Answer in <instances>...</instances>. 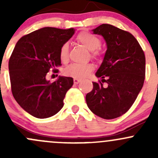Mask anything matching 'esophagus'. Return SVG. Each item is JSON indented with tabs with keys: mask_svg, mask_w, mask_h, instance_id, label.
<instances>
[{
	"mask_svg": "<svg viewBox=\"0 0 158 158\" xmlns=\"http://www.w3.org/2000/svg\"><path fill=\"white\" fill-rule=\"evenodd\" d=\"M73 82H74V84H76H76H79V82H81V80L80 79H73Z\"/></svg>",
	"mask_w": 158,
	"mask_h": 158,
	"instance_id": "1",
	"label": "esophagus"
}]
</instances>
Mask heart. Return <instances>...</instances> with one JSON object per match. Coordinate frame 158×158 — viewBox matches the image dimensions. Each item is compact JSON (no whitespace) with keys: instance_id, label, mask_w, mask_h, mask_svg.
<instances>
[{"instance_id":"obj_1","label":"heart","mask_w":158,"mask_h":158,"mask_svg":"<svg viewBox=\"0 0 158 158\" xmlns=\"http://www.w3.org/2000/svg\"><path fill=\"white\" fill-rule=\"evenodd\" d=\"M76 40L83 45L85 48L92 51V56L96 57L100 56L101 52L98 49L101 44L99 38L89 32H81L76 36ZM60 59L62 63H66L69 57V44L65 43L61 46L59 52ZM94 66L91 63L88 64H72L65 69V74L67 76L75 79H84L94 69Z\"/></svg>"}]
</instances>
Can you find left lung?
I'll return each mask as SVG.
<instances>
[{"mask_svg":"<svg viewBox=\"0 0 158 158\" xmlns=\"http://www.w3.org/2000/svg\"><path fill=\"white\" fill-rule=\"evenodd\" d=\"M106 40L107 50L95 76L102 80L93 82L85 96L89 109L104 119L120 117L128 111L144 85L145 56L135 36L110 24L92 30ZM106 82L107 86H103Z\"/></svg>","mask_w":158,"mask_h":158,"instance_id":"left-lung-1","label":"left lung"}]
</instances>
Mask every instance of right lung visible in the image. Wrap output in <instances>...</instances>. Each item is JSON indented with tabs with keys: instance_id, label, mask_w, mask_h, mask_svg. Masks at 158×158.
<instances>
[{
	"instance_id": "obj_1",
	"label": "right lung",
	"mask_w": 158,
	"mask_h": 158,
	"mask_svg": "<svg viewBox=\"0 0 158 158\" xmlns=\"http://www.w3.org/2000/svg\"><path fill=\"white\" fill-rule=\"evenodd\" d=\"M74 33V28L44 27L23 36L14 47L9 60L11 91L20 107L33 117L47 118L63 107L73 79L59 76L50 82L46 76L49 70L58 71L60 47Z\"/></svg>"
}]
</instances>
